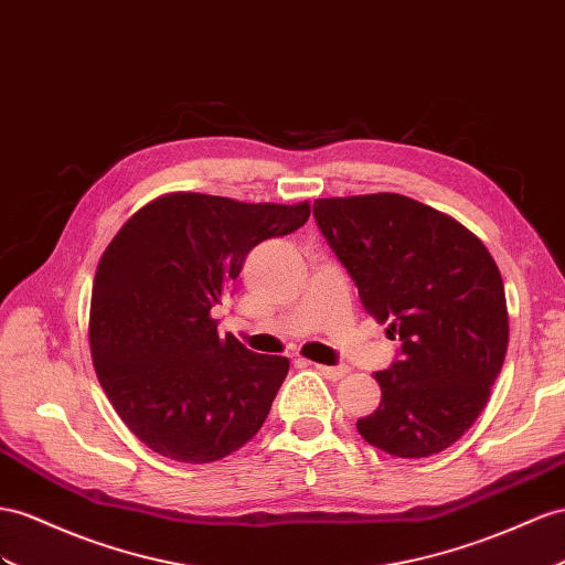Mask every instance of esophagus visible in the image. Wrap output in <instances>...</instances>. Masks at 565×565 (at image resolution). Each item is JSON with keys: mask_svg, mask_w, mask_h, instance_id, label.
<instances>
[{"mask_svg": "<svg viewBox=\"0 0 565 565\" xmlns=\"http://www.w3.org/2000/svg\"><path fill=\"white\" fill-rule=\"evenodd\" d=\"M312 367H315V370H320V372L324 374V377H327V380H331V382H334V380H341L343 374H349V367H329V365H317V363H312Z\"/></svg>", "mask_w": 565, "mask_h": 565, "instance_id": "esophagus-1", "label": "esophagus"}]
</instances>
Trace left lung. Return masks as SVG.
Here are the masks:
<instances>
[{"label": "left lung", "mask_w": 565, "mask_h": 565, "mask_svg": "<svg viewBox=\"0 0 565 565\" xmlns=\"http://www.w3.org/2000/svg\"><path fill=\"white\" fill-rule=\"evenodd\" d=\"M315 220L363 308L403 341L358 431L396 458L444 451L484 411L509 349L494 257L451 214L398 193L320 198Z\"/></svg>", "instance_id": "8db88e82"}]
</instances>
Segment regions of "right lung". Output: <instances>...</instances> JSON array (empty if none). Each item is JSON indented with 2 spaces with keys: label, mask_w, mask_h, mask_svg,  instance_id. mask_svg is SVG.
<instances>
[{
  "label": "right lung",
  "mask_w": 565,
  "mask_h": 565,
  "mask_svg": "<svg viewBox=\"0 0 565 565\" xmlns=\"http://www.w3.org/2000/svg\"><path fill=\"white\" fill-rule=\"evenodd\" d=\"M310 202L167 193L140 207L99 257L90 355L114 411L154 454L214 462L265 425L288 358L259 355L210 315L257 243L286 236Z\"/></svg>",
  "instance_id": "add662e5"
}]
</instances>
